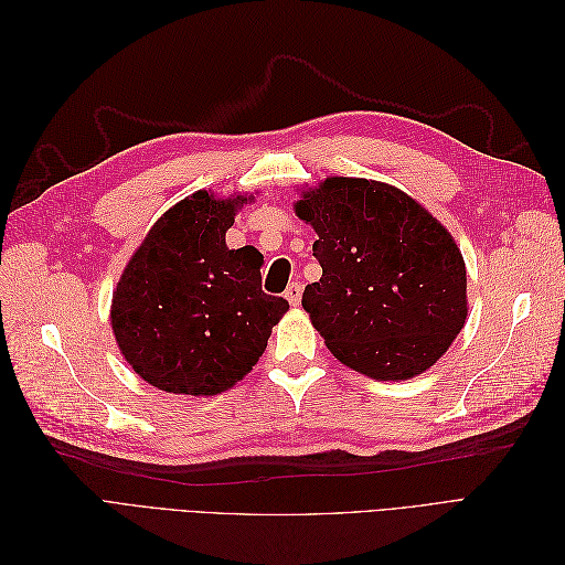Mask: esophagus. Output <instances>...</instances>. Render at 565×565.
Segmentation results:
<instances>
[{"instance_id": "34e87169", "label": "esophagus", "mask_w": 565, "mask_h": 565, "mask_svg": "<svg viewBox=\"0 0 565 565\" xmlns=\"http://www.w3.org/2000/svg\"><path fill=\"white\" fill-rule=\"evenodd\" d=\"M285 299L292 303V306H299V301H301V282H289L287 289H285Z\"/></svg>"}]
</instances>
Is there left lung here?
I'll use <instances>...</instances> for the list:
<instances>
[{
  "instance_id": "1",
  "label": "left lung",
  "mask_w": 565,
  "mask_h": 565,
  "mask_svg": "<svg viewBox=\"0 0 565 565\" xmlns=\"http://www.w3.org/2000/svg\"><path fill=\"white\" fill-rule=\"evenodd\" d=\"M295 212L318 233L322 268L301 306L337 361L372 380H409L467 320V268L452 235L398 188L332 177Z\"/></svg>"
}]
</instances>
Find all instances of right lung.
<instances>
[{"label":"right lung","mask_w":565,"mask_h":565,"mask_svg":"<svg viewBox=\"0 0 565 565\" xmlns=\"http://www.w3.org/2000/svg\"><path fill=\"white\" fill-rule=\"evenodd\" d=\"M245 195L198 191L164 212L113 295L117 347L141 380L167 393L216 396L259 361L289 309L262 289L264 256L228 249Z\"/></svg>","instance_id":"right-lung-1"}]
</instances>
